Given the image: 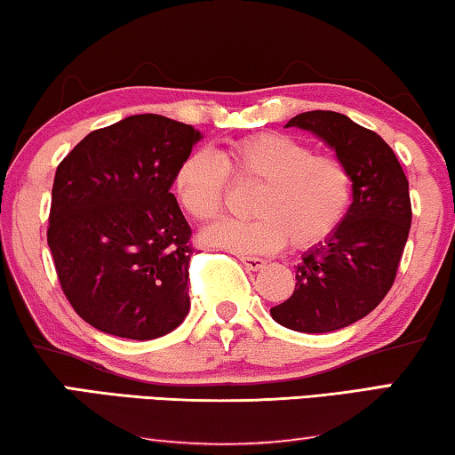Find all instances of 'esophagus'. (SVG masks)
<instances>
[{
    "label": "esophagus",
    "mask_w": 455,
    "mask_h": 455,
    "mask_svg": "<svg viewBox=\"0 0 455 455\" xmlns=\"http://www.w3.org/2000/svg\"><path fill=\"white\" fill-rule=\"evenodd\" d=\"M240 258V262L246 267L248 270H260L264 264H267V260H262V258H254V256H237Z\"/></svg>",
    "instance_id": "esophagus-1"
}]
</instances>
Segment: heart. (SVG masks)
<instances>
[{"mask_svg":"<svg viewBox=\"0 0 455 455\" xmlns=\"http://www.w3.org/2000/svg\"><path fill=\"white\" fill-rule=\"evenodd\" d=\"M229 180L260 185L250 204L254 220L220 223L207 240L240 254H270L286 242L295 250L315 248L338 232L354 197L344 158L317 155L284 134L237 138L215 156L193 152L179 164L172 187L187 215L215 221L226 212Z\"/></svg>","mask_w":455,"mask_h":455,"instance_id":"obj_1","label":"heart"}]
</instances>
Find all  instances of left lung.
I'll return each mask as SVG.
<instances>
[{
  "mask_svg": "<svg viewBox=\"0 0 455 455\" xmlns=\"http://www.w3.org/2000/svg\"><path fill=\"white\" fill-rule=\"evenodd\" d=\"M286 125L311 130L346 160L354 201L338 232L303 256L295 291L270 315L292 331H335L376 309L395 283L413 218L409 180L393 148L344 114L305 111Z\"/></svg>",
  "mask_w": 455,
  "mask_h": 455,
  "instance_id": "left-lung-1",
  "label": "left lung"
}]
</instances>
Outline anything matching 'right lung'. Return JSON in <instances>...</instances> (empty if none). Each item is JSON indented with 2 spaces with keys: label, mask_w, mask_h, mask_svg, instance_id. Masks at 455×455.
<instances>
[{
  "label": "right lung",
  "mask_w": 455,
  "mask_h": 455,
  "mask_svg": "<svg viewBox=\"0 0 455 455\" xmlns=\"http://www.w3.org/2000/svg\"><path fill=\"white\" fill-rule=\"evenodd\" d=\"M199 138L140 114L91 132L60 160L46 240L62 292L95 330L155 339L187 317L195 246L171 185Z\"/></svg>",
  "instance_id": "obj_1"
}]
</instances>
